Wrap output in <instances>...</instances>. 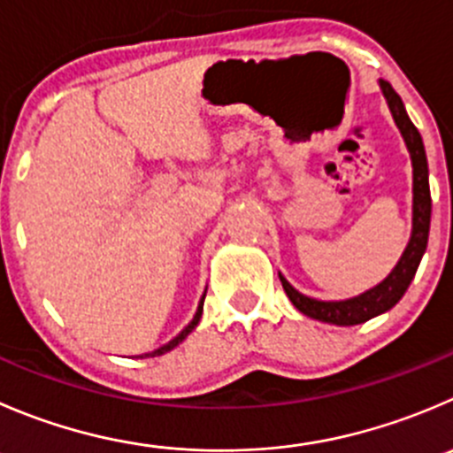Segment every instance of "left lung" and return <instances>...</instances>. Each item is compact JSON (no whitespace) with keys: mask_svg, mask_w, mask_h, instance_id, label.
<instances>
[{"mask_svg":"<svg viewBox=\"0 0 453 453\" xmlns=\"http://www.w3.org/2000/svg\"><path fill=\"white\" fill-rule=\"evenodd\" d=\"M380 88H383V95L388 99L389 110H392L394 121H396L398 130H401L403 139L407 143V150L411 155V165H414V227H411V239L398 265L392 270V274L380 285L372 288L370 292L361 294L357 298H349V301H316V298L303 296L301 292H296L279 274L285 294L294 303V307L305 316H310V319L323 320V323L358 325L383 314V311L392 310L403 298L405 289L410 288L411 279H414L416 270H418L420 258H423L425 250H427L429 221H432V195H429V170L423 139H420L418 128L407 117L403 99L394 90L392 83L383 79Z\"/></svg>","mask_w":453,"mask_h":453,"instance_id":"8db88e82","label":"left lung"}]
</instances>
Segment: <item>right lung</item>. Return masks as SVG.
<instances>
[{
    "mask_svg": "<svg viewBox=\"0 0 453 453\" xmlns=\"http://www.w3.org/2000/svg\"><path fill=\"white\" fill-rule=\"evenodd\" d=\"M203 298H205V296H203ZM203 298H201V305H199V310H196V314H195V319H192V323H190V325H188V327H186V329H183V332H181V334H179V336H177V338H173V341H170V343H168V345H164V348L155 349V352H152V354H146V357H161V354L170 352V349H173V348H177V345H179V343H181L183 338H186V336H188V334H190V332H192V329H195V327H196V325H199V320H201V311H203Z\"/></svg>",
    "mask_w": 453,
    "mask_h": 453,
    "instance_id": "obj_1",
    "label": "right lung"
}]
</instances>
